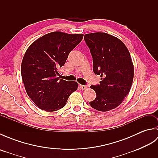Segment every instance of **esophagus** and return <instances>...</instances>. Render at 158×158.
Returning a JSON list of instances; mask_svg holds the SVG:
<instances>
[{
  "label": "esophagus",
  "mask_w": 158,
  "mask_h": 158,
  "mask_svg": "<svg viewBox=\"0 0 158 158\" xmlns=\"http://www.w3.org/2000/svg\"><path fill=\"white\" fill-rule=\"evenodd\" d=\"M79 87H80V88H81V89H83V90L87 88H88V86H87V85H80Z\"/></svg>",
  "instance_id": "obj_1"
}]
</instances>
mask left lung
I'll use <instances>...</instances> for the list:
<instances>
[{
  "mask_svg": "<svg viewBox=\"0 0 158 158\" xmlns=\"http://www.w3.org/2000/svg\"><path fill=\"white\" fill-rule=\"evenodd\" d=\"M93 60V71L102 77L99 84L92 85L96 98L89 105L100 111H108L122 102L129 93L134 77L130 52L123 43L105 32L84 35Z\"/></svg>",
  "mask_w": 158,
  "mask_h": 158,
  "instance_id": "8db88e82",
  "label": "left lung"
}]
</instances>
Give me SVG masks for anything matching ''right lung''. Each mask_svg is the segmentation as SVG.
Here are the masks:
<instances>
[{"label": "right lung", "mask_w": 158, "mask_h": 158, "mask_svg": "<svg viewBox=\"0 0 158 158\" xmlns=\"http://www.w3.org/2000/svg\"><path fill=\"white\" fill-rule=\"evenodd\" d=\"M83 36L50 32L36 40L26 52L21 66L22 80L26 93L41 109L52 112L62 109L77 89V82L59 79L58 70Z\"/></svg>", "instance_id": "1"}]
</instances>
